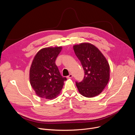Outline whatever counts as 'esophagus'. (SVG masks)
<instances>
[{
  "instance_id": "esophagus-1",
  "label": "esophagus",
  "mask_w": 135,
  "mask_h": 135,
  "mask_svg": "<svg viewBox=\"0 0 135 135\" xmlns=\"http://www.w3.org/2000/svg\"><path fill=\"white\" fill-rule=\"evenodd\" d=\"M73 75L72 74H69V75L67 76V78H72L73 77Z\"/></svg>"
}]
</instances>
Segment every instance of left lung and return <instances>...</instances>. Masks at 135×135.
Listing matches in <instances>:
<instances>
[{
	"mask_svg": "<svg viewBox=\"0 0 135 135\" xmlns=\"http://www.w3.org/2000/svg\"><path fill=\"white\" fill-rule=\"evenodd\" d=\"M73 49L85 74L82 81L76 82L79 93L86 97L98 95L109 80L110 67L107 59L100 50L89 42L74 45Z\"/></svg>",
	"mask_w": 135,
	"mask_h": 135,
	"instance_id": "8db88e82",
	"label": "left lung"
}]
</instances>
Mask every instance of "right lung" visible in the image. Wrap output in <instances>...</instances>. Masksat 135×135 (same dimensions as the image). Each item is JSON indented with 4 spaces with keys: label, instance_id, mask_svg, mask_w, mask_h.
<instances>
[{
    "label": "right lung",
    "instance_id": "right-lung-1",
    "mask_svg": "<svg viewBox=\"0 0 135 135\" xmlns=\"http://www.w3.org/2000/svg\"><path fill=\"white\" fill-rule=\"evenodd\" d=\"M62 46L40 49L35 55L30 70V82L36 95L52 100L60 94L66 78L61 75L55 61Z\"/></svg>",
    "mask_w": 135,
    "mask_h": 135
}]
</instances>
